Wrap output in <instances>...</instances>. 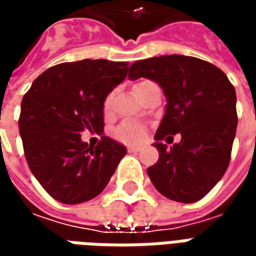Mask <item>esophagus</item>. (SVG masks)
<instances>
[{
    "label": "esophagus",
    "mask_w": 256,
    "mask_h": 256,
    "mask_svg": "<svg viewBox=\"0 0 256 256\" xmlns=\"http://www.w3.org/2000/svg\"><path fill=\"white\" fill-rule=\"evenodd\" d=\"M128 152H140V150H141V146H134V145H128Z\"/></svg>",
    "instance_id": "1"
}]
</instances>
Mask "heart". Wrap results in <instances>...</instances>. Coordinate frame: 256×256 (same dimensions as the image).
Masks as SVG:
<instances>
[{
  "instance_id": "1",
  "label": "heart",
  "mask_w": 256,
  "mask_h": 256,
  "mask_svg": "<svg viewBox=\"0 0 256 256\" xmlns=\"http://www.w3.org/2000/svg\"><path fill=\"white\" fill-rule=\"evenodd\" d=\"M146 84V82H141L136 86V89L140 88L141 84ZM112 97L114 94H108L106 98L102 102V111L106 115H110L112 112ZM114 137L119 141H122L124 144H138L141 141H144L145 136H146V130L145 128L138 122L134 120H124L115 130H114Z\"/></svg>"
}]
</instances>
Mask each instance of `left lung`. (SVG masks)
<instances>
[{
    "instance_id": "obj_1",
    "label": "left lung",
    "mask_w": 256,
    "mask_h": 256,
    "mask_svg": "<svg viewBox=\"0 0 256 256\" xmlns=\"http://www.w3.org/2000/svg\"><path fill=\"white\" fill-rule=\"evenodd\" d=\"M128 78L159 84L166 114L155 134L159 160L148 176L159 192L180 203H194L214 188L229 166L236 136V90L225 72L200 58L170 54L138 60ZM182 141L167 148L161 142Z\"/></svg>"
}]
</instances>
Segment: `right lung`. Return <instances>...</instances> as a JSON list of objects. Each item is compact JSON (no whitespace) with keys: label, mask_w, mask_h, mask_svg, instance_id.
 Wrapping results in <instances>:
<instances>
[{"label":"right lung","mask_w":256,"mask_h":256,"mask_svg":"<svg viewBox=\"0 0 256 256\" xmlns=\"http://www.w3.org/2000/svg\"><path fill=\"white\" fill-rule=\"evenodd\" d=\"M128 63L84 58L48 68L22 100L19 132L27 164L53 198L79 204L100 194L124 145L102 136V102L124 80ZM89 130L102 134L92 147L80 140Z\"/></svg>","instance_id":"right-lung-1"}]
</instances>
